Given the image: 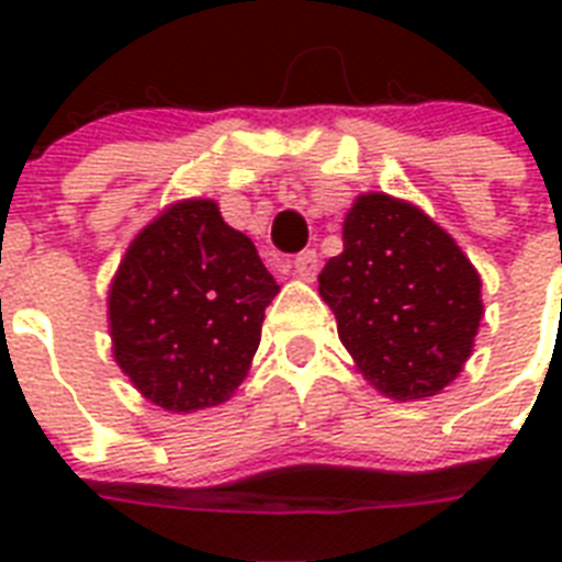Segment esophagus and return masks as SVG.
I'll return each mask as SVG.
<instances>
[{"instance_id": "1", "label": "esophagus", "mask_w": 562, "mask_h": 562, "mask_svg": "<svg viewBox=\"0 0 562 562\" xmlns=\"http://www.w3.org/2000/svg\"><path fill=\"white\" fill-rule=\"evenodd\" d=\"M317 271H321V259H317L315 250H303V254H297V259H294V277H297V280L312 282L317 277Z\"/></svg>"}]
</instances>
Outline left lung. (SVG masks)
Masks as SVG:
<instances>
[{"label":"left lung","mask_w":562,"mask_h":562,"mask_svg":"<svg viewBox=\"0 0 562 562\" xmlns=\"http://www.w3.org/2000/svg\"><path fill=\"white\" fill-rule=\"evenodd\" d=\"M317 282L338 338L384 396H435L472 356L484 317L481 277L414 203L384 192L356 198L344 218V254Z\"/></svg>","instance_id":"1"}]
</instances>
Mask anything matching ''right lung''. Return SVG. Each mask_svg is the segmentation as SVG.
I'll return each mask as SVG.
<instances>
[{
  "label": "right lung",
  "mask_w": 562,
  "mask_h": 562,
  "mask_svg": "<svg viewBox=\"0 0 562 562\" xmlns=\"http://www.w3.org/2000/svg\"><path fill=\"white\" fill-rule=\"evenodd\" d=\"M277 280L206 198L171 203L110 282L113 359L145 400L192 414L233 396L262 338Z\"/></svg>",
  "instance_id": "obj_1"
}]
</instances>
